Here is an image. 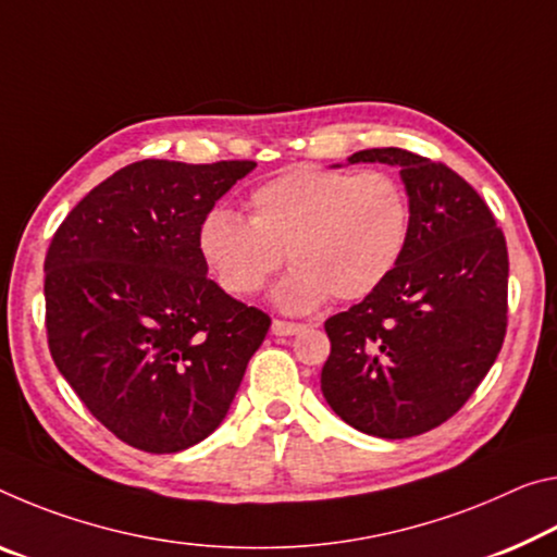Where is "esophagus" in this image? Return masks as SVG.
Here are the masks:
<instances>
[{"label":"esophagus","mask_w":557,"mask_h":557,"mask_svg":"<svg viewBox=\"0 0 557 557\" xmlns=\"http://www.w3.org/2000/svg\"><path fill=\"white\" fill-rule=\"evenodd\" d=\"M302 330H305V326L295 324V322H282V320L272 322V334H275V337H293V334L302 332Z\"/></svg>","instance_id":"esophagus-1"}]
</instances>
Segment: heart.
Returning <instances> with one entry per match:
<instances>
[{"label": "heart", "mask_w": 557, "mask_h": 557, "mask_svg": "<svg viewBox=\"0 0 557 557\" xmlns=\"http://www.w3.org/2000/svg\"><path fill=\"white\" fill-rule=\"evenodd\" d=\"M247 208L250 220L210 210L198 227V250L233 297L260 293L287 252L295 268L272 299L293 314L312 312L330 295L344 302L369 297L409 240V200L386 173L295 165L258 185Z\"/></svg>", "instance_id": "1"}]
</instances>
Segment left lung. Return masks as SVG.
Listing matches in <instances>:
<instances>
[{"label":"left lung","mask_w":557,"mask_h":557,"mask_svg":"<svg viewBox=\"0 0 557 557\" xmlns=\"http://www.w3.org/2000/svg\"><path fill=\"white\" fill-rule=\"evenodd\" d=\"M347 163L399 168L409 240L382 287L324 322L332 351L322 394L361 434L419 436L451 419L498 357L506 237L479 193L444 163L404 148H367Z\"/></svg>","instance_id":"left-lung-1"}]
</instances>
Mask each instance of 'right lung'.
I'll return each instance as SVG.
<instances>
[{"instance_id": "obj_1", "label": "right lung", "mask_w": 557, "mask_h": 557, "mask_svg": "<svg viewBox=\"0 0 557 557\" xmlns=\"http://www.w3.org/2000/svg\"><path fill=\"white\" fill-rule=\"evenodd\" d=\"M252 161H138L88 193L44 260L49 349L111 434L175 454L220 426L270 317L213 280L198 227Z\"/></svg>"}]
</instances>
